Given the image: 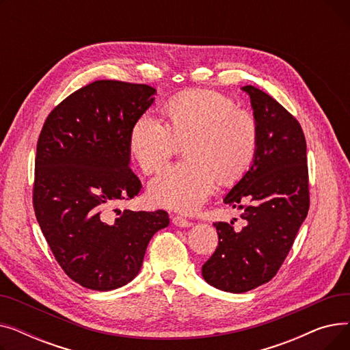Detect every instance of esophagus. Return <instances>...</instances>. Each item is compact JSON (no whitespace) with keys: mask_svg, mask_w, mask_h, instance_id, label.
<instances>
[{"mask_svg":"<svg viewBox=\"0 0 350 350\" xmlns=\"http://www.w3.org/2000/svg\"><path fill=\"white\" fill-rule=\"evenodd\" d=\"M173 224L176 226V227H180V228H187V227H191L193 226V223L191 221H187L186 218H181V217H173Z\"/></svg>","mask_w":350,"mask_h":350,"instance_id":"obj_1","label":"esophagus"}]
</instances>
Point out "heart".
<instances>
[{
  "label": "heart",
  "instance_id": "heart-1",
  "mask_svg": "<svg viewBox=\"0 0 350 350\" xmlns=\"http://www.w3.org/2000/svg\"><path fill=\"white\" fill-rule=\"evenodd\" d=\"M167 124L150 113L139 116L129 133V150L146 174L159 170L186 142L185 163L167 165L152 178L149 198L157 207L190 214L214 193L218 181L232 185L251 167L260 144L252 113L227 95L187 90L164 105Z\"/></svg>",
  "mask_w": 350,
  "mask_h": 350
}]
</instances>
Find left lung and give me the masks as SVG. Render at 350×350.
I'll use <instances>...</instances> for the list:
<instances>
[{
    "label": "left lung",
    "instance_id": "left-lung-1",
    "mask_svg": "<svg viewBox=\"0 0 350 350\" xmlns=\"http://www.w3.org/2000/svg\"><path fill=\"white\" fill-rule=\"evenodd\" d=\"M241 89L250 96L260 144L251 167L224 203L243 210L244 227L214 223L218 247L201 268L206 282L232 293L275 277L309 210L306 142L299 122L258 88Z\"/></svg>",
    "mask_w": 350,
    "mask_h": 350
}]
</instances>
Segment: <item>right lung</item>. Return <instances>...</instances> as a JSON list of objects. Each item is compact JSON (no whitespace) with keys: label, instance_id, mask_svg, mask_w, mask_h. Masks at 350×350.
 <instances>
[{"label":"right lung","instance_id":"right-lung-1","mask_svg":"<svg viewBox=\"0 0 350 350\" xmlns=\"http://www.w3.org/2000/svg\"><path fill=\"white\" fill-rule=\"evenodd\" d=\"M154 95L149 85L92 82L52 110L36 144V219L55 260L88 289L131 282L152 237L170 223L163 210L112 214L142 189L129 167V133Z\"/></svg>","mask_w":350,"mask_h":350}]
</instances>
